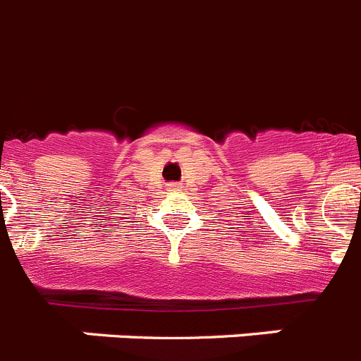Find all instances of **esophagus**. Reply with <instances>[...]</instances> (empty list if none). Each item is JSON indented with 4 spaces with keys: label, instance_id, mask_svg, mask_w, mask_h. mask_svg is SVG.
<instances>
[{
    "label": "esophagus",
    "instance_id": "1",
    "mask_svg": "<svg viewBox=\"0 0 361 361\" xmlns=\"http://www.w3.org/2000/svg\"><path fill=\"white\" fill-rule=\"evenodd\" d=\"M168 190H171V192H178V190H180V186H178V184H169Z\"/></svg>",
    "mask_w": 361,
    "mask_h": 361
}]
</instances>
